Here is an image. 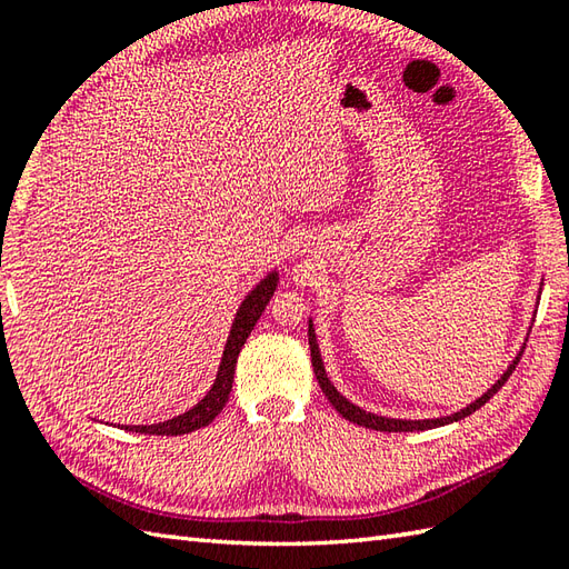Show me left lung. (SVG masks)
I'll list each match as a JSON object with an SVG mask.
<instances>
[{
  "label": "left lung",
  "mask_w": 569,
  "mask_h": 569,
  "mask_svg": "<svg viewBox=\"0 0 569 569\" xmlns=\"http://www.w3.org/2000/svg\"><path fill=\"white\" fill-rule=\"evenodd\" d=\"M542 291V288H540ZM538 291V293H540ZM538 303V300H536ZM308 342H310V357H312V369H316V379L320 383L322 393L328 396V401L335 406L337 413H340L342 418H347L349 422H357V426L361 428H371V430H381V432H416V430H432V428H442V426H450V422H457V420H465L467 416L475 413V410H479L481 406H485L489 398L497 393L501 386L509 381V377L513 373L518 359H521L523 349H526V342L521 345V352H516V357L511 359V365L506 367V371L499 377L497 383H491V389H487L485 393H481L479 398H475L469 406L455 410V413L450 416H440V418H422V420H408V418H389V416H379V413H371V410H365L361 406L349 401L347 396H342L340 391H337V386L330 381L328 371H325V365H322V355H320V347H318V335H316V325H312V318H308Z\"/></svg>",
  "instance_id": "obj_1"
}]
</instances>
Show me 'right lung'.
Wrapping results in <instances>:
<instances>
[{
    "mask_svg": "<svg viewBox=\"0 0 569 569\" xmlns=\"http://www.w3.org/2000/svg\"><path fill=\"white\" fill-rule=\"evenodd\" d=\"M276 286H278V271L271 269L257 286L251 288V291L244 296V300H241L237 312H234L232 328H229V335H227V345H224V352L220 359V367H217V377L210 386V391L204 393L196 406L188 408L186 413L168 418L163 422H153V426H124V430H137V432H147V435H186V432L210 426L214 416L224 408L229 391H232L239 349L244 347L247 337L253 330V325H257L266 303L271 300Z\"/></svg>",
    "mask_w": 569,
    "mask_h": 569,
    "instance_id": "obj_1",
    "label": "right lung"
}]
</instances>
